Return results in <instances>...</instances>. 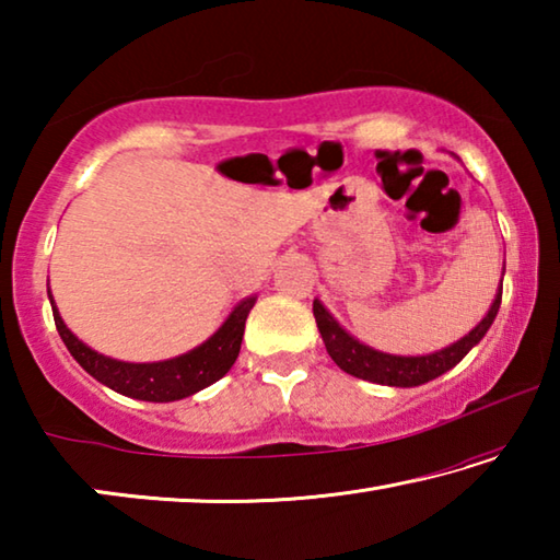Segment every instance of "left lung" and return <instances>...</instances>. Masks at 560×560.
<instances>
[{"instance_id": "obj_1", "label": "left lung", "mask_w": 560, "mask_h": 560, "mask_svg": "<svg viewBox=\"0 0 560 560\" xmlns=\"http://www.w3.org/2000/svg\"><path fill=\"white\" fill-rule=\"evenodd\" d=\"M501 306V289L497 293L494 303H491L489 314L479 320L477 328H471L467 336L459 338L457 343L438 350L430 355H390L383 350H375L371 346H363L355 340L348 330L340 328L338 320L328 314L324 303L318 299L314 301V316L324 338L328 355L334 358V363L346 371L348 375H355L360 381H371L377 385H390V387H415L422 383H430L442 373L452 371L459 360L469 353V350L479 343L489 326L494 324Z\"/></svg>"}]
</instances>
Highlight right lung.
I'll list each match as a JSON object with an SVG mask.
<instances>
[{
    "instance_id": "add662e5",
    "label": "right lung",
    "mask_w": 560,
    "mask_h": 560,
    "mask_svg": "<svg viewBox=\"0 0 560 560\" xmlns=\"http://www.w3.org/2000/svg\"><path fill=\"white\" fill-rule=\"evenodd\" d=\"M49 301L54 308L56 330H59L66 348H69V353L75 358V363L83 371L96 377L98 383L108 385L110 390L126 397H136V400L148 402H173L200 393L202 387L217 383L222 375L230 373L236 355H240L246 316H249L257 296L236 303L222 328L212 338H207L202 346L192 348L185 355L160 360V363H126V360L96 353V350L89 348L66 328L51 291Z\"/></svg>"
}]
</instances>
